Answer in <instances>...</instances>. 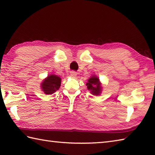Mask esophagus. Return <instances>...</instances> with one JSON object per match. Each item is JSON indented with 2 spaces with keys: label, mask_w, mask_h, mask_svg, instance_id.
Listing matches in <instances>:
<instances>
[{
  "label": "esophagus",
  "mask_w": 155,
  "mask_h": 155,
  "mask_svg": "<svg viewBox=\"0 0 155 155\" xmlns=\"http://www.w3.org/2000/svg\"><path fill=\"white\" fill-rule=\"evenodd\" d=\"M71 76L72 77H76V76H77V72H76L75 71H71Z\"/></svg>",
  "instance_id": "esophagus-1"
}]
</instances>
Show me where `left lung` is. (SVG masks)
Wrapping results in <instances>:
<instances>
[{
	"instance_id": "1",
	"label": "left lung",
	"mask_w": 155,
	"mask_h": 155,
	"mask_svg": "<svg viewBox=\"0 0 155 155\" xmlns=\"http://www.w3.org/2000/svg\"><path fill=\"white\" fill-rule=\"evenodd\" d=\"M100 84L98 78L96 77H92L90 78L88 81V83L86 84L88 89L91 91L92 94L95 95H98L101 93V88Z\"/></svg>"
}]
</instances>
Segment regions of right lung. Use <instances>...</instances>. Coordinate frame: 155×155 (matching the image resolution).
Returning <instances> with one entry per match:
<instances>
[{
  "label": "right lung",
  "instance_id": "add662e5",
  "mask_svg": "<svg viewBox=\"0 0 155 155\" xmlns=\"http://www.w3.org/2000/svg\"><path fill=\"white\" fill-rule=\"evenodd\" d=\"M61 78L57 75L51 74L43 81L42 84V89L47 94H52L59 89L61 87Z\"/></svg>",
  "mask_w": 155,
  "mask_h": 155
}]
</instances>
